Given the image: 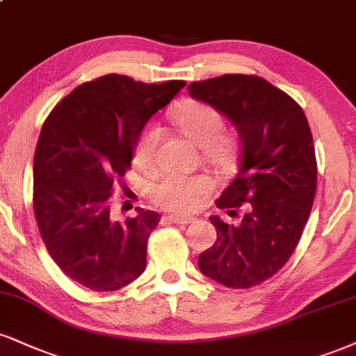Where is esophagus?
Here are the masks:
<instances>
[{"mask_svg":"<svg viewBox=\"0 0 356 356\" xmlns=\"http://www.w3.org/2000/svg\"><path fill=\"white\" fill-rule=\"evenodd\" d=\"M167 220L169 222H172V224H179V225H186V224H191L192 220V217H179V216H167L165 217Z\"/></svg>","mask_w":356,"mask_h":356,"instance_id":"34e87169","label":"esophagus"}]
</instances>
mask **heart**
I'll use <instances>...</instances> for the list:
<instances>
[{
  "label": "heart",
  "instance_id": "obj_1",
  "mask_svg": "<svg viewBox=\"0 0 356 356\" xmlns=\"http://www.w3.org/2000/svg\"><path fill=\"white\" fill-rule=\"evenodd\" d=\"M172 121L184 137L204 147V157L216 167H229L234 161L235 144L230 136L222 134L224 118L211 104L186 101L174 111ZM162 129L156 124L144 127L136 140L134 162L143 172L151 174L159 165V144ZM213 186L205 175L170 174L152 187V199L159 207L170 212H192L212 194Z\"/></svg>",
  "mask_w": 356,
  "mask_h": 356
}]
</instances>
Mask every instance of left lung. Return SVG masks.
I'll return each mask as SVG.
<instances>
[{
  "instance_id": "left-lung-1",
  "label": "left lung",
  "mask_w": 356,
  "mask_h": 356,
  "mask_svg": "<svg viewBox=\"0 0 356 356\" xmlns=\"http://www.w3.org/2000/svg\"><path fill=\"white\" fill-rule=\"evenodd\" d=\"M189 94L227 115L241 140L238 174L217 207L235 212L247 204L238 225L211 217L217 238L199 255V268L230 289H250L284 267L310 216L316 191L310 127L300 106L259 76L199 81Z\"/></svg>"
}]
</instances>
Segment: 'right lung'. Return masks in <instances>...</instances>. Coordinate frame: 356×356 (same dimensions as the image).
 <instances>
[{"label": "right lung", "mask_w": 356, "mask_h": 356, "mask_svg": "<svg viewBox=\"0 0 356 356\" xmlns=\"http://www.w3.org/2000/svg\"><path fill=\"white\" fill-rule=\"evenodd\" d=\"M184 86L106 74L78 86L42 124L33 162L41 238L58 267L94 292L122 289L144 272L161 216L137 207L136 217L113 220V186L131 167L145 124Z\"/></svg>", "instance_id": "add662e5"}]
</instances>
